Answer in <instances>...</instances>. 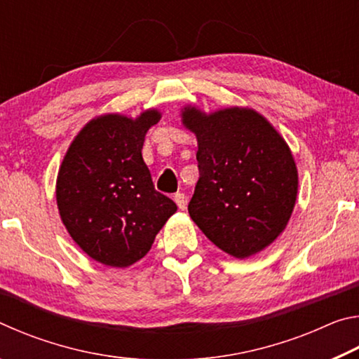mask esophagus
I'll return each mask as SVG.
<instances>
[{
	"label": "esophagus",
	"mask_w": 359,
	"mask_h": 359,
	"mask_svg": "<svg viewBox=\"0 0 359 359\" xmlns=\"http://www.w3.org/2000/svg\"><path fill=\"white\" fill-rule=\"evenodd\" d=\"M174 201H175V204H177V208L180 210L187 209V196L184 193H175L174 194Z\"/></svg>",
	"instance_id": "1"
}]
</instances>
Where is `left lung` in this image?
<instances>
[{"label": "left lung", "instance_id": "left-lung-1", "mask_svg": "<svg viewBox=\"0 0 359 359\" xmlns=\"http://www.w3.org/2000/svg\"><path fill=\"white\" fill-rule=\"evenodd\" d=\"M198 139L199 180L188 212L210 242L234 258L264 250L287 226L297 169L285 139L248 107L182 111Z\"/></svg>", "mask_w": 359, "mask_h": 359}]
</instances>
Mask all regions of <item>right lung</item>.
I'll list each match as a JSON object with an SVG mask.
<instances>
[{
    "mask_svg": "<svg viewBox=\"0 0 359 359\" xmlns=\"http://www.w3.org/2000/svg\"><path fill=\"white\" fill-rule=\"evenodd\" d=\"M156 109L137 118L90 120L69 145L57 177V205L72 241L101 264L128 267L144 258L177 205L155 190L142 145Z\"/></svg>",
    "mask_w": 359,
    "mask_h": 359,
    "instance_id": "1",
    "label": "right lung"
}]
</instances>
